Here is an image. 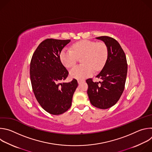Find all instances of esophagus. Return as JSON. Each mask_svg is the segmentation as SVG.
Segmentation results:
<instances>
[{
	"label": "esophagus",
	"instance_id": "34e87169",
	"mask_svg": "<svg viewBox=\"0 0 152 152\" xmlns=\"http://www.w3.org/2000/svg\"><path fill=\"white\" fill-rule=\"evenodd\" d=\"M83 82V80H77V82H78V83L79 84H80L82 82Z\"/></svg>",
	"mask_w": 152,
	"mask_h": 152
}]
</instances>
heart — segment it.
<instances>
[{
    "mask_svg": "<svg viewBox=\"0 0 152 152\" xmlns=\"http://www.w3.org/2000/svg\"><path fill=\"white\" fill-rule=\"evenodd\" d=\"M108 49L105 43L83 40L74 44L72 49L64 48L60 53V60L64 66L70 68L82 57V64L72 68L70 71L72 77L83 80L91 76L94 71L101 70L106 62Z\"/></svg>",
    "mask_w": 152,
    "mask_h": 152,
    "instance_id": "heart-1",
    "label": "heart"
}]
</instances>
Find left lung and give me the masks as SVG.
<instances>
[{
  "label": "left lung",
  "instance_id": "1",
  "mask_svg": "<svg viewBox=\"0 0 152 152\" xmlns=\"http://www.w3.org/2000/svg\"><path fill=\"white\" fill-rule=\"evenodd\" d=\"M96 38L105 43L108 56L103 68L96 76L102 81L94 82L91 79L86 80L88 85L87 94L94 106L105 110L114 106L124 91L127 64L125 53L117 40L107 36Z\"/></svg>",
  "mask_w": 152,
  "mask_h": 152
}]
</instances>
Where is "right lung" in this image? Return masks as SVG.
<instances>
[{
	"mask_svg": "<svg viewBox=\"0 0 152 152\" xmlns=\"http://www.w3.org/2000/svg\"><path fill=\"white\" fill-rule=\"evenodd\" d=\"M70 39H46L34 52L30 64V77L35 96L48 113L59 115L72 105L77 80L66 83L69 72L61 60L60 53Z\"/></svg>",
	"mask_w": 152,
	"mask_h": 152,
	"instance_id": "1",
	"label": "right lung"
}]
</instances>
